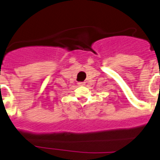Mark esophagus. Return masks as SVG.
<instances>
[{
	"label": "esophagus",
	"instance_id": "34e87169",
	"mask_svg": "<svg viewBox=\"0 0 160 160\" xmlns=\"http://www.w3.org/2000/svg\"><path fill=\"white\" fill-rule=\"evenodd\" d=\"M78 85H80V86H81V85H84V82H79L78 83Z\"/></svg>",
	"mask_w": 160,
	"mask_h": 160
}]
</instances>
